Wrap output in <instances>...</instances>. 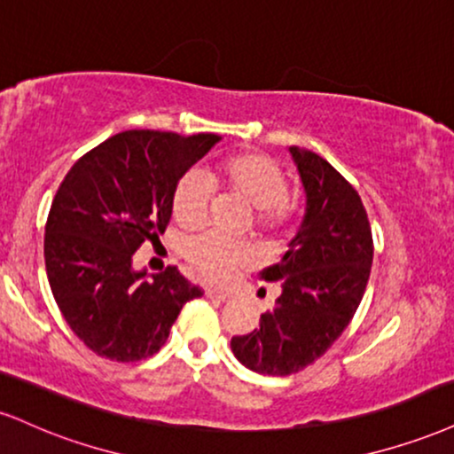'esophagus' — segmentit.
Returning <instances> with one entry per match:
<instances>
[{"label":"esophagus","instance_id":"esophagus-1","mask_svg":"<svg viewBox=\"0 0 454 454\" xmlns=\"http://www.w3.org/2000/svg\"><path fill=\"white\" fill-rule=\"evenodd\" d=\"M205 296L211 298V300H217V302H226V300H231V296H228V294L217 292V289H213V287H207L205 289Z\"/></svg>","mask_w":454,"mask_h":454}]
</instances>
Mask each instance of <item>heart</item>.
Instances as JSON below:
<instances>
[{
	"mask_svg": "<svg viewBox=\"0 0 454 454\" xmlns=\"http://www.w3.org/2000/svg\"><path fill=\"white\" fill-rule=\"evenodd\" d=\"M211 182L255 209V226L262 231H283L296 215V205L287 196V179L275 160L258 152H243L223 158L211 171ZM173 217L185 228L203 223L209 207V185L199 173L179 179L173 192ZM190 269L205 281L223 283L251 262V249L228 241L215 232L190 239L184 247Z\"/></svg>",
	"mask_w": 454,
	"mask_h": 454,
	"instance_id": "1",
	"label": "heart"
}]
</instances>
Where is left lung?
I'll return each mask as SVG.
<instances>
[{
	"mask_svg": "<svg viewBox=\"0 0 454 454\" xmlns=\"http://www.w3.org/2000/svg\"><path fill=\"white\" fill-rule=\"evenodd\" d=\"M307 207L279 264L262 279L281 296L260 327L231 340L234 357L258 374L286 376L321 357L353 319L372 269V231L362 199L325 158L289 147Z\"/></svg>",
	"mask_w": 454,
	"mask_h": 454,
	"instance_id": "8db88e82",
	"label": "left lung"
}]
</instances>
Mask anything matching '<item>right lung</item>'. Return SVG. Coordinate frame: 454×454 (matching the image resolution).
<instances>
[{
  "instance_id": "right-lung-1",
  "label": "right lung",
  "mask_w": 454,
  "mask_h": 454,
  "mask_svg": "<svg viewBox=\"0 0 454 454\" xmlns=\"http://www.w3.org/2000/svg\"><path fill=\"white\" fill-rule=\"evenodd\" d=\"M220 139L124 130L82 156L59 185L43 237L48 283L74 334L101 357H152L184 304L203 296L173 266L147 279L133 254L165 232L175 185Z\"/></svg>"
}]
</instances>
